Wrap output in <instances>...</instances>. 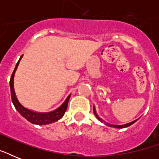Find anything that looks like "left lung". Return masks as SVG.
Listing matches in <instances>:
<instances>
[{
    "mask_svg": "<svg viewBox=\"0 0 159 159\" xmlns=\"http://www.w3.org/2000/svg\"><path fill=\"white\" fill-rule=\"evenodd\" d=\"M93 112H94L95 116H96V117H97L98 120H99L101 122H102V123H104L105 125H106L110 126V127H113V128H116V129H123V128H126V127H129V126H130L131 125H133L134 122H136L137 121V120H135L132 121V122H129V123H127V124H125V125H111V124H109V123H106V121H104L103 120H102L101 117H99V116L97 115V111H96V108H95V106H93Z\"/></svg>",
    "mask_w": 159,
    "mask_h": 159,
    "instance_id": "1",
    "label": "left lung"
}]
</instances>
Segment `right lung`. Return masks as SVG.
Listing matches in <instances>:
<instances>
[{
	"mask_svg": "<svg viewBox=\"0 0 159 159\" xmlns=\"http://www.w3.org/2000/svg\"><path fill=\"white\" fill-rule=\"evenodd\" d=\"M22 57H23V55L20 57V60L16 63V66L15 67V69H14L13 73L11 75V81H10L11 99H12V102H13L14 106L16 107V111H18L24 118H25L30 123L34 124V125H44L53 123L55 121L58 120L63 116L65 111L67 110V103H68V101L70 99L71 94L67 97L65 102L58 108H57L53 111H49V112H36V111H31L30 109L26 108L24 106H22L20 104V102H19L18 98L16 97V92H15V89H14V77H15V73H16V71L17 69V67H18V65Z\"/></svg>",
	"mask_w": 159,
	"mask_h": 159,
	"instance_id": "obj_1",
	"label": "right lung"
}]
</instances>
